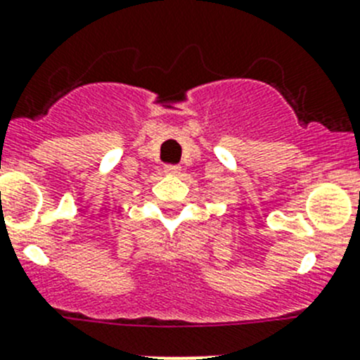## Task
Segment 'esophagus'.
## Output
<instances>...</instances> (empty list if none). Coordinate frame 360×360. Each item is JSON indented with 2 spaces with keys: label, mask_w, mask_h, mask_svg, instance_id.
<instances>
[{
  "label": "esophagus",
  "mask_w": 360,
  "mask_h": 360,
  "mask_svg": "<svg viewBox=\"0 0 360 360\" xmlns=\"http://www.w3.org/2000/svg\"><path fill=\"white\" fill-rule=\"evenodd\" d=\"M163 172L167 174V176H177V174L181 172V167L179 165H165Z\"/></svg>",
  "instance_id": "1"
}]
</instances>
